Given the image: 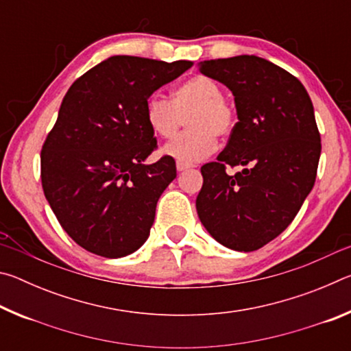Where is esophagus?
<instances>
[{
	"label": "esophagus",
	"instance_id": "34e87169",
	"mask_svg": "<svg viewBox=\"0 0 351 351\" xmlns=\"http://www.w3.org/2000/svg\"><path fill=\"white\" fill-rule=\"evenodd\" d=\"M192 167H193L192 164H186V162H180V161L176 162V169H178V171H184V170H189V169H192Z\"/></svg>",
	"mask_w": 351,
	"mask_h": 351
}]
</instances>
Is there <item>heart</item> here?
<instances>
[{"instance_id": "obj_1", "label": "heart", "mask_w": 351, "mask_h": 351, "mask_svg": "<svg viewBox=\"0 0 351 351\" xmlns=\"http://www.w3.org/2000/svg\"><path fill=\"white\" fill-rule=\"evenodd\" d=\"M186 114L189 130L164 148L167 156L186 164L198 162L209 156L215 150L217 136L228 138L239 121L237 106L223 96L221 85L203 74L190 77L178 85L170 100L154 94L145 104L148 127L162 139L173 138Z\"/></svg>"}]
</instances>
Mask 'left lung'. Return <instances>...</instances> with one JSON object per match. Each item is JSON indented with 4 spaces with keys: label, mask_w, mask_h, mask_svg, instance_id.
Listing matches in <instances>:
<instances>
[{
    "label": "left lung",
    "mask_w": 351,
    "mask_h": 351,
    "mask_svg": "<svg viewBox=\"0 0 351 351\" xmlns=\"http://www.w3.org/2000/svg\"><path fill=\"white\" fill-rule=\"evenodd\" d=\"M198 69L232 91L239 114L217 161L201 167L198 217L223 246L257 251L288 228L316 181L322 145L311 99L293 74L255 56ZM228 165L243 170L228 174Z\"/></svg>",
    "instance_id": "left-lung-1"
}]
</instances>
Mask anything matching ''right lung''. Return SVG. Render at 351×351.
I'll return each mask as SVG.
<instances>
[{"mask_svg": "<svg viewBox=\"0 0 351 351\" xmlns=\"http://www.w3.org/2000/svg\"><path fill=\"white\" fill-rule=\"evenodd\" d=\"M192 62L114 56L86 71L63 97L41 148V186L71 239L100 257L119 258L144 245L158 199L176 178L145 121L148 97Z\"/></svg>", "mask_w": 351, "mask_h": 351, "instance_id": "obj_1", "label": "right lung"}]
</instances>
